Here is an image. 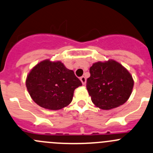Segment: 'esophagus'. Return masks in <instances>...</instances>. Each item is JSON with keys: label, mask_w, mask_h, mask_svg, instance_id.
Masks as SVG:
<instances>
[{"label": "esophagus", "mask_w": 153, "mask_h": 153, "mask_svg": "<svg viewBox=\"0 0 153 153\" xmlns=\"http://www.w3.org/2000/svg\"><path fill=\"white\" fill-rule=\"evenodd\" d=\"M80 80H81V83H82V84H84V85H85V84H86V81H87V80H86V78H85V77H84V76L81 77V78H80Z\"/></svg>", "instance_id": "esophagus-1"}]
</instances>
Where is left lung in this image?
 Returning <instances> with one entry per match:
<instances>
[{"mask_svg": "<svg viewBox=\"0 0 153 153\" xmlns=\"http://www.w3.org/2000/svg\"><path fill=\"white\" fill-rule=\"evenodd\" d=\"M87 89L93 103L102 110L123 105L130 97L134 80L128 71L118 62L109 60L93 63Z\"/></svg>", "mask_w": 153, "mask_h": 153, "instance_id": "1", "label": "left lung"}]
</instances>
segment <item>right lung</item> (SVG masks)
<instances>
[{
	"instance_id": "add662e5",
	"label": "right lung",
	"mask_w": 153,
	"mask_h": 153,
	"mask_svg": "<svg viewBox=\"0 0 153 153\" xmlns=\"http://www.w3.org/2000/svg\"><path fill=\"white\" fill-rule=\"evenodd\" d=\"M82 85L72 70L60 61L45 60L37 63L26 79V87L33 100L42 108L60 110L71 103L74 91Z\"/></svg>"
}]
</instances>
